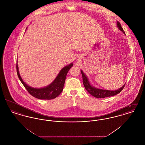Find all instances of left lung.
<instances>
[{
    "mask_svg": "<svg viewBox=\"0 0 145 145\" xmlns=\"http://www.w3.org/2000/svg\"><path fill=\"white\" fill-rule=\"evenodd\" d=\"M117 27L118 29L121 31H122L124 34H125L124 30L122 27L121 24L120 23V22H117ZM81 73H82V76H83V84L84 85L85 89L90 93V95H91L92 96H93L95 97H96V98H105V97H108L113 96L116 95L117 94L121 92V91L123 89L124 86H125V85H124L121 88H120L118 90H115V91L98 89H96V88L90 85L89 81L88 79V78L85 75V74L83 73L82 71H81Z\"/></svg>",
    "mask_w": 145,
    "mask_h": 145,
    "instance_id": "left-lung-1",
    "label": "left lung"
}]
</instances>
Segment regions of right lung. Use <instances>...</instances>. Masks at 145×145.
Masks as SVG:
<instances>
[{
  "instance_id": "obj_1",
  "label": "right lung",
  "mask_w": 145,
  "mask_h": 145,
  "mask_svg": "<svg viewBox=\"0 0 145 145\" xmlns=\"http://www.w3.org/2000/svg\"><path fill=\"white\" fill-rule=\"evenodd\" d=\"M73 63L63 67L59 72L58 76L54 81L48 86L42 89H35L28 86L24 83L20 75L17 63L16 64V69L17 75L21 82L28 91V92L33 97L40 99H52L58 96L63 89L66 77L69 69L72 67Z\"/></svg>"
}]
</instances>
